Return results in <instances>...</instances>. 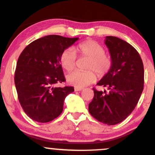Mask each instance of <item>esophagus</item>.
Returning <instances> with one entry per match:
<instances>
[{"label":"esophagus","mask_w":155,"mask_h":155,"mask_svg":"<svg viewBox=\"0 0 155 155\" xmlns=\"http://www.w3.org/2000/svg\"><path fill=\"white\" fill-rule=\"evenodd\" d=\"M83 90V88L80 87H75V91H81Z\"/></svg>","instance_id":"1"}]
</instances>
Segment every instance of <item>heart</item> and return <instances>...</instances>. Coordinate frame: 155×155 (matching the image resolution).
I'll return each mask as SVG.
<instances>
[{
	"mask_svg": "<svg viewBox=\"0 0 155 155\" xmlns=\"http://www.w3.org/2000/svg\"><path fill=\"white\" fill-rule=\"evenodd\" d=\"M76 51L80 57L87 58L86 68L88 71H74L67 76L69 84L76 87H84L95 81L97 76H106L112 66L111 57L105 54L104 48L94 41H86L76 47ZM76 54L71 48H68L60 54V61L62 66L67 71H71L76 66Z\"/></svg>",
	"mask_w": 155,
	"mask_h": 155,
	"instance_id": "obj_1",
	"label": "heart"
}]
</instances>
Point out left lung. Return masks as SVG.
<instances>
[{"instance_id": "obj_1", "label": "left lung", "mask_w": 155, "mask_h": 155, "mask_svg": "<svg viewBox=\"0 0 155 155\" xmlns=\"http://www.w3.org/2000/svg\"><path fill=\"white\" fill-rule=\"evenodd\" d=\"M105 44L112 66L97 84L107 87L108 92L93 88L94 97L88 108L97 121L114 125L125 120L136 108L143 90L144 70L140 54L125 41L106 36Z\"/></svg>"}]
</instances>
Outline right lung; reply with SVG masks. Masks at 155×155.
I'll list each match as a JSON object with an SVG mask.
<instances>
[{"label":"right lung","instance_id":"obj_1","mask_svg":"<svg viewBox=\"0 0 155 155\" xmlns=\"http://www.w3.org/2000/svg\"><path fill=\"white\" fill-rule=\"evenodd\" d=\"M78 39L47 35L28 44L19 55L15 74V87L21 106L33 120L50 122L63 112L65 97L74 88L54 87L65 81L60 54Z\"/></svg>","mask_w":155,"mask_h":155}]
</instances>
